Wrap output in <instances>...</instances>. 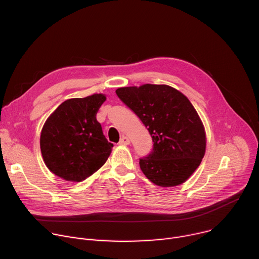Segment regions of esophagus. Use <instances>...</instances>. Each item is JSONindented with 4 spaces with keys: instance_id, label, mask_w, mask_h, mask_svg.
<instances>
[{
    "instance_id": "obj_1",
    "label": "esophagus",
    "mask_w": 259,
    "mask_h": 259,
    "mask_svg": "<svg viewBox=\"0 0 259 259\" xmlns=\"http://www.w3.org/2000/svg\"><path fill=\"white\" fill-rule=\"evenodd\" d=\"M130 143V139L126 136H123L121 139H120V144L121 145H128Z\"/></svg>"
}]
</instances>
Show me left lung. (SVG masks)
I'll return each instance as SVG.
<instances>
[{"instance_id":"8db88e82","label":"left lung","mask_w":259,"mask_h":259,"mask_svg":"<svg viewBox=\"0 0 259 259\" xmlns=\"http://www.w3.org/2000/svg\"><path fill=\"white\" fill-rule=\"evenodd\" d=\"M118 97L149 130L153 152L139 161L143 174L159 187L187 181L206 151V133L197 110L180 91L168 85L122 87Z\"/></svg>"}]
</instances>
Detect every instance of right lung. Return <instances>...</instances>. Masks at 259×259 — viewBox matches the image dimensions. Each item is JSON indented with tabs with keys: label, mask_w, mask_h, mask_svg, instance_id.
Wrapping results in <instances>:
<instances>
[{
	"label": "right lung",
	"mask_w": 259,
	"mask_h": 259,
	"mask_svg": "<svg viewBox=\"0 0 259 259\" xmlns=\"http://www.w3.org/2000/svg\"><path fill=\"white\" fill-rule=\"evenodd\" d=\"M104 94L63 101L46 120L40 137L45 165L66 181L80 182L108 159L114 144L102 133L96 114Z\"/></svg>",
	"instance_id": "add662e5"
}]
</instances>
